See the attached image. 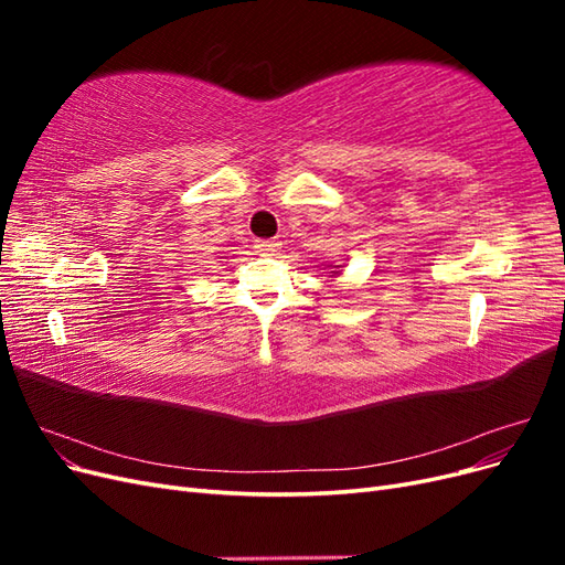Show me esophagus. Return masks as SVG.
<instances>
[{
    "mask_svg": "<svg viewBox=\"0 0 565 565\" xmlns=\"http://www.w3.org/2000/svg\"><path fill=\"white\" fill-rule=\"evenodd\" d=\"M280 247L278 241H254V249L259 254H276Z\"/></svg>",
    "mask_w": 565,
    "mask_h": 565,
    "instance_id": "1",
    "label": "esophagus"
}]
</instances>
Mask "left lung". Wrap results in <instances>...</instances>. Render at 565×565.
I'll list each match as a JSON object with an SVG mask.
<instances>
[{
	"label": "left lung",
	"mask_w": 565,
	"mask_h": 565,
	"mask_svg": "<svg viewBox=\"0 0 565 565\" xmlns=\"http://www.w3.org/2000/svg\"><path fill=\"white\" fill-rule=\"evenodd\" d=\"M334 268H339V266H334ZM332 273V276H339V270H330Z\"/></svg>",
	"instance_id": "1"
}]
</instances>
